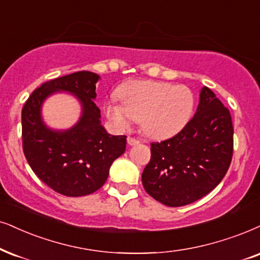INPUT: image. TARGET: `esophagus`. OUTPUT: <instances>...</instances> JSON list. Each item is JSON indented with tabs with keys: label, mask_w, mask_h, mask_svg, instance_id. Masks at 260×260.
Returning <instances> with one entry per match:
<instances>
[{
	"label": "esophagus",
	"mask_w": 260,
	"mask_h": 260,
	"mask_svg": "<svg viewBox=\"0 0 260 260\" xmlns=\"http://www.w3.org/2000/svg\"><path fill=\"white\" fill-rule=\"evenodd\" d=\"M127 143H128V145L133 146V145H137V144H139V140L134 139V138H132V137H128L127 138Z\"/></svg>",
	"instance_id": "1"
}]
</instances>
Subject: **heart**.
Segmentation results:
<instances>
[{
  "label": "heart",
  "instance_id": "b5f03b06",
  "mask_svg": "<svg viewBox=\"0 0 260 260\" xmlns=\"http://www.w3.org/2000/svg\"><path fill=\"white\" fill-rule=\"evenodd\" d=\"M121 104L115 101L104 106L107 117L117 129H127L139 121L144 134L166 139L180 133L192 119L196 96L186 85L164 81H131L119 90Z\"/></svg>",
  "mask_w": 260,
  "mask_h": 260
}]
</instances>
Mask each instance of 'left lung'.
Masks as SVG:
<instances>
[{"instance_id":"8db88e82","label":"left lung","mask_w":260,"mask_h":260,"mask_svg":"<svg viewBox=\"0 0 260 260\" xmlns=\"http://www.w3.org/2000/svg\"><path fill=\"white\" fill-rule=\"evenodd\" d=\"M233 134L229 110L209 87H202L187 126L168 140L151 144V159L141 175L144 188L172 208L203 198L231 166Z\"/></svg>"}]
</instances>
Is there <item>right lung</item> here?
Segmentation results:
<instances>
[{
    "label": "right lung",
    "mask_w": 260,
    "mask_h": 260,
    "mask_svg": "<svg viewBox=\"0 0 260 260\" xmlns=\"http://www.w3.org/2000/svg\"><path fill=\"white\" fill-rule=\"evenodd\" d=\"M101 77L87 71L56 78L32 92L21 111L22 147L36 175L55 192L83 197L100 189L111 164L126 150V136H111L101 123L96 84ZM67 91L81 104L78 122L55 130L42 120L45 100Z\"/></svg>",
    "instance_id": "obj_1"
}]
</instances>
